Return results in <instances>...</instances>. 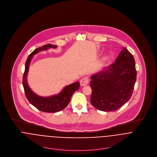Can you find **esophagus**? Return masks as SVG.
<instances>
[{
    "instance_id": "1",
    "label": "esophagus",
    "mask_w": 157,
    "mask_h": 157,
    "mask_svg": "<svg viewBox=\"0 0 157 157\" xmlns=\"http://www.w3.org/2000/svg\"><path fill=\"white\" fill-rule=\"evenodd\" d=\"M88 83H89V78L87 77H83L80 80V85L82 86L87 85Z\"/></svg>"
}]
</instances>
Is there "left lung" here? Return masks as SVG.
Wrapping results in <instances>:
<instances>
[{
    "instance_id": "left-lung-1",
    "label": "left lung",
    "mask_w": 157,
    "mask_h": 157,
    "mask_svg": "<svg viewBox=\"0 0 157 157\" xmlns=\"http://www.w3.org/2000/svg\"><path fill=\"white\" fill-rule=\"evenodd\" d=\"M136 77L134 57L124 47L114 63L91 76L92 105L104 112L117 110L132 96Z\"/></svg>"
}]
</instances>
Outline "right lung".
<instances>
[{"instance_id":"right-lung-1","label":"right lung","mask_w":157,"mask_h":157,"mask_svg":"<svg viewBox=\"0 0 157 157\" xmlns=\"http://www.w3.org/2000/svg\"><path fill=\"white\" fill-rule=\"evenodd\" d=\"M56 45L47 44L35 49L30 54L27 59L23 74V86L27 99L37 109L46 113H55L64 109L69 104L73 93L80 87V83L76 82L65 86L59 94L48 97H43L36 95L29 87L27 81V76L30 63L33 55L43 50H47L51 48H56Z\"/></svg>"}]
</instances>
